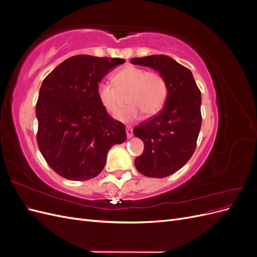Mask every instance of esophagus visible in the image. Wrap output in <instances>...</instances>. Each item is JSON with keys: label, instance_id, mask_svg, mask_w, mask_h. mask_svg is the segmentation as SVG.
<instances>
[{"label": "esophagus", "instance_id": "34e87169", "mask_svg": "<svg viewBox=\"0 0 257 257\" xmlns=\"http://www.w3.org/2000/svg\"><path fill=\"white\" fill-rule=\"evenodd\" d=\"M126 136H127V138L133 137V130H132L131 126L126 127Z\"/></svg>", "mask_w": 257, "mask_h": 257}]
</instances>
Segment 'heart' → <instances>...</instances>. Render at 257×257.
Listing matches in <instances>:
<instances>
[{"instance_id": "1", "label": "heart", "mask_w": 257, "mask_h": 257, "mask_svg": "<svg viewBox=\"0 0 257 257\" xmlns=\"http://www.w3.org/2000/svg\"><path fill=\"white\" fill-rule=\"evenodd\" d=\"M114 87L111 83L100 82L97 84L96 95L105 109L115 113L118 109V91L130 90L127 102L130 105L115 114L122 122H133L142 116L153 115L161 110L167 95L166 81L157 72H147L146 69L127 66L115 73L112 77Z\"/></svg>"}]
</instances>
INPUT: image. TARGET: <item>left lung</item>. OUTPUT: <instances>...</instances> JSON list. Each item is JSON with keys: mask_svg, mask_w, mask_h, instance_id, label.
I'll return each mask as SVG.
<instances>
[{"mask_svg": "<svg viewBox=\"0 0 257 257\" xmlns=\"http://www.w3.org/2000/svg\"><path fill=\"white\" fill-rule=\"evenodd\" d=\"M131 62L153 68L166 81L164 108L133 131L145 145L135 160L137 170L147 177L164 178L185 165L195 151L201 126L200 91L190 69L170 57L154 54Z\"/></svg>", "mask_w": 257, "mask_h": 257, "instance_id": "obj_1", "label": "left lung"}]
</instances>
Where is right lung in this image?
<instances>
[{
  "label": "right lung",
  "mask_w": 257,
  "mask_h": 257,
  "mask_svg": "<svg viewBox=\"0 0 257 257\" xmlns=\"http://www.w3.org/2000/svg\"><path fill=\"white\" fill-rule=\"evenodd\" d=\"M124 62L79 54L44 79L36 104L37 145L61 177L73 181L96 177L110 148L126 141L124 124L108 114L96 95L100 80Z\"/></svg>",
  "instance_id": "1"
}]
</instances>
